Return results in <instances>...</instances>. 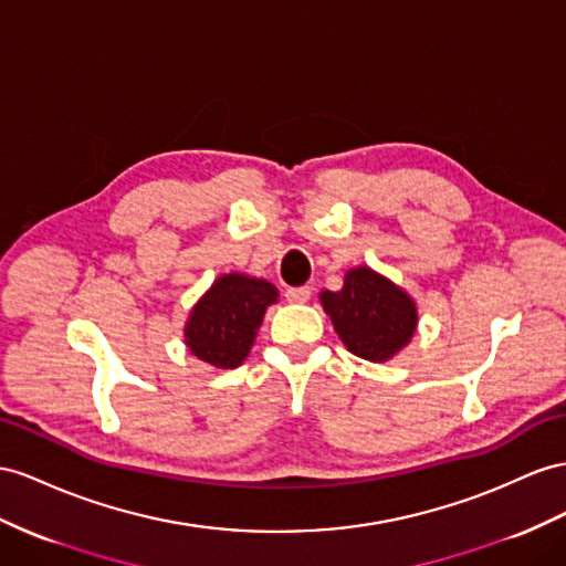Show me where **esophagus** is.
Returning <instances> with one entry per match:
<instances>
[{
    "label": "esophagus",
    "mask_w": 566,
    "mask_h": 566,
    "mask_svg": "<svg viewBox=\"0 0 566 566\" xmlns=\"http://www.w3.org/2000/svg\"><path fill=\"white\" fill-rule=\"evenodd\" d=\"M284 296H286V301H292V303H306L311 298V289L308 286H289Z\"/></svg>",
    "instance_id": "esophagus-1"
}]
</instances>
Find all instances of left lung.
Masks as SVG:
<instances>
[{
  "label": "left lung",
  "instance_id": "obj_1",
  "mask_svg": "<svg viewBox=\"0 0 566 566\" xmlns=\"http://www.w3.org/2000/svg\"><path fill=\"white\" fill-rule=\"evenodd\" d=\"M321 301L346 349L366 360L392 358L413 337V301L368 268L352 270L342 292H323Z\"/></svg>",
  "mask_w": 566,
  "mask_h": 566
}]
</instances>
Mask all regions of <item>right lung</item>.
<instances>
[{"label": "right lung", "instance_id": "right-lung-1", "mask_svg": "<svg viewBox=\"0 0 566 566\" xmlns=\"http://www.w3.org/2000/svg\"><path fill=\"white\" fill-rule=\"evenodd\" d=\"M277 289L245 274H224L198 301L186 323V346L214 368H237L249 356L265 308Z\"/></svg>", "mask_w": 566, "mask_h": 566}]
</instances>
